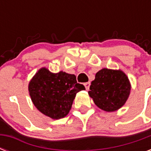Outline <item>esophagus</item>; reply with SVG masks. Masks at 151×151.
<instances>
[{
	"label": "esophagus",
	"instance_id": "esophagus-1",
	"mask_svg": "<svg viewBox=\"0 0 151 151\" xmlns=\"http://www.w3.org/2000/svg\"><path fill=\"white\" fill-rule=\"evenodd\" d=\"M90 85H91V84H90V82H86L84 84V85H85V88H86V90L89 89Z\"/></svg>",
	"mask_w": 151,
	"mask_h": 151
}]
</instances>
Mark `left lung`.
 Segmentation results:
<instances>
[{
	"label": "left lung",
	"mask_w": 151,
	"mask_h": 151,
	"mask_svg": "<svg viewBox=\"0 0 151 151\" xmlns=\"http://www.w3.org/2000/svg\"><path fill=\"white\" fill-rule=\"evenodd\" d=\"M130 90L129 79L122 71L104 68L96 73L88 94L98 107L112 112L125 103Z\"/></svg>",
	"instance_id": "obj_1"
}]
</instances>
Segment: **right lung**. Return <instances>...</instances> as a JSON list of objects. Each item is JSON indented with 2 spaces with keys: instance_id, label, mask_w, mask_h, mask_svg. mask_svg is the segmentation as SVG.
Wrapping results in <instances>:
<instances>
[{
  "instance_id": "right-lung-1",
  "label": "right lung",
  "mask_w": 151,
  "mask_h": 151,
  "mask_svg": "<svg viewBox=\"0 0 151 151\" xmlns=\"http://www.w3.org/2000/svg\"><path fill=\"white\" fill-rule=\"evenodd\" d=\"M85 86L77 82L74 74L60 71L53 73L41 68L29 84V92L34 106L48 117L59 119L68 114L76 94Z\"/></svg>"
}]
</instances>
